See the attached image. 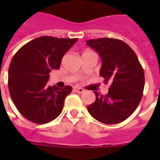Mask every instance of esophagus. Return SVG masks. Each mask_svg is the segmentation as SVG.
Segmentation results:
<instances>
[{"instance_id": "esophagus-1", "label": "esophagus", "mask_w": 160, "mask_h": 160, "mask_svg": "<svg viewBox=\"0 0 160 160\" xmlns=\"http://www.w3.org/2000/svg\"><path fill=\"white\" fill-rule=\"evenodd\" d=\"M73 89H74V91H75V92L79 93V94H81V93H83L84 91H85V90H84V89H82V88L76 87V86L73 88Z\"/></svg>"}]
</instances>
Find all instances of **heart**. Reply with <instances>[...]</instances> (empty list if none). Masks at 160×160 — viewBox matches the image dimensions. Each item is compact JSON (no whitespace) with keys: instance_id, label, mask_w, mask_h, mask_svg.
<instances>
[{"instance_id":"1","label":"heart","mask_w":160,"mask_h":160,"mask_svg":"<svg viewBox=\"0 0 160 160\" xmlns=\"http://www.w3.org/2000/svg\"><path fill=\"white\" fill-rule=\"evenodd\" d=\"M85 52H92V51H85Z\"/></svg>"}]
</instances>
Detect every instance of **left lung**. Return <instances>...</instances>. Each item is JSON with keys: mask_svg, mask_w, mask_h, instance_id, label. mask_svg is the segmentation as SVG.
Returning <instances> with one entry per match:
<instances>
[{"mask_svg": "<svg viewBox=\"0 0 160 160\" xmlns=\"http://www.w3.org/2000/svg\"><path fill=\"white\" fill-rule=\"evenodd\" d=\"M88 46L100 55V75L109 83L105 95L95 94V101L88 106L90 115L106 124H118L128 119L143 96L144 73L136 54L123 41L114 38L88 40Z\"/></svg>", "mask_w": 160, "mask_h": 160, "instance_id": "left-lung-1", "label": "left lung"}]
</instances>
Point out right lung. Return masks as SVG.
<instances>
[{
    "label": "right lung",
    "instance_id": "obj_1",
    "mask_svg": "<svg viewBox=\"0 0 160 160\" xmlns=\"http://www.w3.org/2000/svg\"><path fill=\"white\" fill-rule=\"evenodd\" d=\"M77 41L41 36L15 54L9 66V92L16 109L26 119L46 124L60 115L72 87H48L49 73L60 69L64 55Z\"/></svg>",
    "mask_w": 160,
    "mask_h": 160
}]
</instances>
